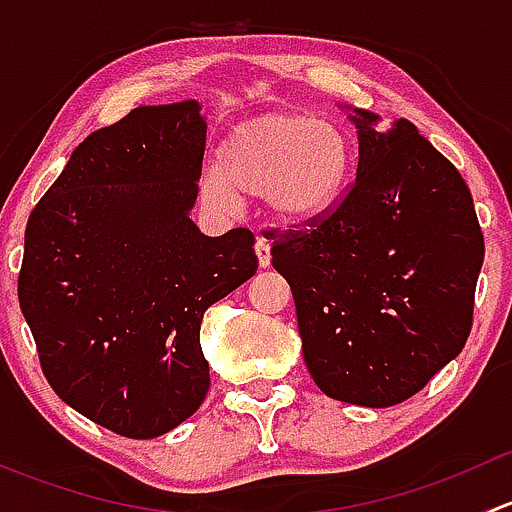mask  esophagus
Returning <instances> with one entry per match:
<instances>
[{
  "instance_id": "1",
  "label": "esophagus",
  "mask_w": 512,
  "mask_h": 512,
  "mask_svg": "<svg viewBox=\"0 0 512 512\" xmlns=\"http://www.w3.org/2000/svg\"><path fill=\"white\" fill-rule=\"evenodd\" d=\"M255 255H257V262H260L262 270H265V267H270V262H272L270 242H267L265 237H257V242H255Z\"/></svg>"
}]
</instances>
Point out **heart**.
<instances>
[{
    "label": "heart",
    "mask_w": 512,
    "mask_h": 512,
    "mask_svg": "<svg viewBox=\"0 0 512 512\" xmlns=\"http://www.w3.org/2000/svg\"><path fill=\"white\" fill-rule=\"evenodd\" d=\"M352 170V151L339 126L307 113L272 111L242 121L220 146V163L205 168L200 190L218 210H237L242 195L265 198L285 225L322 218Z\"/></svg>",
    "instance_id": "obj_1"
}]
</instances>
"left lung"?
I'll return each mask as SVG.
<instances>
[{"instance_id": "left-lung-1", "label": "left lung", "mask_w": 512, "mask_h": 512, "mask_svg": "<svg viewBox=\"0 0 512 512\" xmlns=\"http://www.w3.org/2000/svg\"><path fill=\"white\" fill-rule=\"evenodd\" d=\"M349 108V106H344ZM359 163L342 203L272 247L314 384L344 404L411 399L461 354L483 267L471 190L406 118L349 108ZM275 237V232H272Z\"/></svg>"}]
</instances>
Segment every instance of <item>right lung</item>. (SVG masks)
Wrapping results in <instances>:
<instances>
[{"label":"right lung","mask_w":512,"mask_h":512,"mask_svg":"<svg viewBox=\"0 0 512 512\" xmlns=\"http://www.w3.org/2000/svg\"><path fill=\"white\" fill-rule=\"evenodd\" d=\"M195 98L138 106L71 153L29 215L19 307L64 404L126 438L173 431L205 401L200 322L257 272L245 227L190 220L203 173Z\"/></svg>","instance_id":"1"}]
</instances>
